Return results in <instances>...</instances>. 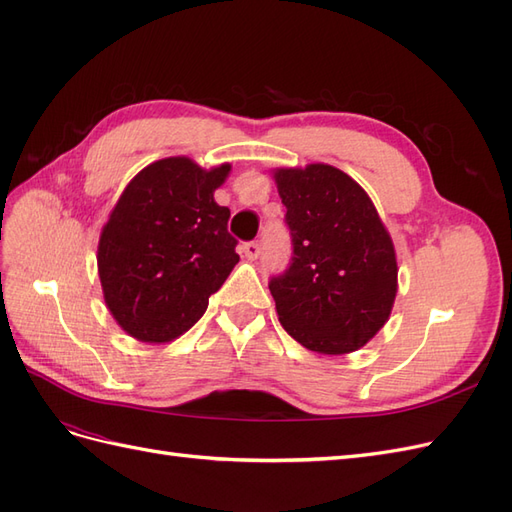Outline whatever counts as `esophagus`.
Masks as SVG:
<instances>
[{
    "instance_id": "esophagus-1",
    "label": "esophagus",
    "mask_w": 512,
    "mask_h": 512,
    "mask_svg": "<svg viewBox=\"0 0 512 512\" xmlns=\"http://www.w3.org/2000/svg\"><path fill=\"white\" fill-rule=\"evenodd\" d=\"M241 252L245 254L247 260H256L258 254H260V245L256 241H247L241 245Z\"/></svg>"
}]
</instances>
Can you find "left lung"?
I'll return each instance as SVG.
<instances>
[{"instance_id":"8db88e82","label":"left lung","mask_w":512,"mask_h":512,"mask_svg":"<svg viewBox=\"0 0 512 512\" xmlns=\"http://www.w3.org/2000/svg\"><path fill=\"white\" fill-rule=\"evenodd\" d=\"M275 183L292 239L288 267L269 280L282 327L307 350H359L395 301L389 232L365 190L339 168H282Z\"/></svg>"}]
</instances>
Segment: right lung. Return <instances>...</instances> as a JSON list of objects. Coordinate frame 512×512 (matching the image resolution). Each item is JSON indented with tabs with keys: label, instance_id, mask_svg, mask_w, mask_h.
<instances>
[{
	"label": "right lung",
	"instance_id": "1",
	"mask_svg": "<svg viewBox=\"0 0 512 512\" xmlns=\"http://www.w3.org/2000/svg\"><path fill=\"white\" fill-rule=\"evenodd\" d=\"M228 170L188 158L153 162L108 218L98 245L104 301L141 342H170L194 327L239 262L230 209L213 200Z\"/></svg>",
	"mask_w": 512,
	"mask_h": 512
}]
</instances>
